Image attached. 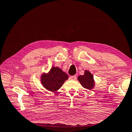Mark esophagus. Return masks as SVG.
Segmentation results:
<instances>
[{
  "label": "esophagus",
  "instance_id": "34e87169",
  "mask_svg": "<svg viewBox=\"0 0 132 132\" xmlns=\"http://www.w3.org/2000/svg\"><path fill=\"white\" fill-rule=\"evenodd\" d=\"M69 79H71V80H75L77 79V77L76 76H70L69 77Z\"/></svg>",
  "mask_w": 132,
  "mask_h": 132
}]
</instances>
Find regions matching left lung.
Wrapping results in <instances>:
<instances>
[{
  "label": "left lung",
  "instance_id": "8db88e82",
  "mask_svg": "<svg viewBox=\"0 0 132 132\" xmlns=\"http://www.w3.org/2000/svg\"><path fill=\"white\" fill-rule=\"evenodd\" d=\"M78 79L84 88L87 89H92L93 88L94 81L93 76L90 71L85 70L84 75L79 76L78 77Z\"/></svg>",
  "mask_w": 132,
  "mask_h": 132
}]
</instances>
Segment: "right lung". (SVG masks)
Segmentation results:
<instances>
[{
  "instance_id": "1",
  "label": "right lung",
  "mask_w": 132,
  "mask_h": 132,
  "mask_svg": "<svg viewBox=\"0 0 132 132\" xmlns=\"http://www.w3.org/2000/svg\"><path fill=\"white\" fill-rule=\"evenodd\" d=\"M68 74L57 67H53L48 73L43 74L41 77L43 86L50 92H55L62 86L68 79Z\"/></svg>"
}]
</instances>
